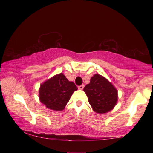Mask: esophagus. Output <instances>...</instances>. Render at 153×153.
<instances>
[{"label":"esophagus","mask_w":153,"mask_h":153,"mask_svg":"<svg viewBox=\"0 0 153 153\" xmlns=\"http://www.w3.org/2000/svg\"><path fill=\"white\" fill-rule=\"evenodd\" d=\"M79 89H80V90H83V88H84V85H79Z\"/></svg>","instance_id":"esophagus-1"}]
</instances>
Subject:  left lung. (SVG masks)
I'll use <instances>...</instances> for the list:
<instances>
[{
  "label": "left lung",
  "mask_w": 153,
  "mask_h": 153,
  "mask_svg": "<svg viewBox=\"0 0 153 153\" xmlns=\"http://www.w3.org/2000/svg\"><path fill=\"white\" fill-rule=\"evenodd\" d=\"M94 111L104 114L108 112L116 105L118 92L107 79L100 74L91 77L89 84L83 88Z\"/></svg>",
  "instance_id": "1"
}]
</instances>
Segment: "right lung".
<instances>
[{"label":"right lung","instance_id":"add662e5","mask_svg":"<svg viewBox=\"0 0 153 153\" xmlns=\"http://www.w3.org/2000/svg\"><path fill=\"white\" fill-rule=\"evenodd\" d=\"M77 87L74 83L69 81L60 73L44 82L39 90L40 102L46 107L54 111H61L69 102Z\"/></svg>","mask_w":153,"mask_h":153}]
</instances>
